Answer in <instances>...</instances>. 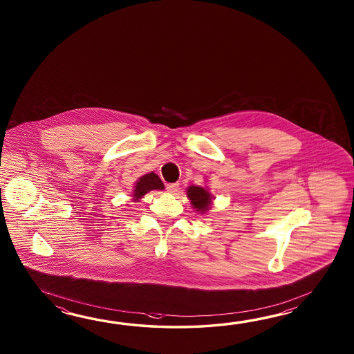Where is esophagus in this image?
<instances>
[{"instance_id":"1","label":"esophagus","mask_w":354,"mask_h":354,"mask_svg":"<svg viewBox=\"0 0 354 354\" xmlns=\"http://www.w3.org/2000/svg\"><path fill=\"white\" fill-rule=\"evenodd\" d=\"M178 187H180V185H178V183H169V185H167V192H169V194H176V192L178 191Z\"/></svg>"}]
</instances>
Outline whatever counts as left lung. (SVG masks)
I'll list each match as a JSON object with an SVG mask.
<instances>
[{"mask_svg":"<svg viewBox=\"0 0 354 354\" xmlns=\"http://www.w3.org/2000/svg\"><path fill=\"white\" fill-rule=\"evenodd\" d=\"M187 197L194 209L198 211L200 214H205L210 210L212 196L207 191V188L201 187V186H189L187 188Z\"/></svg>","mask_w":354,"mask_h":354,"instance_id":"left-lung-1","label":"left lung"}]
</instances>
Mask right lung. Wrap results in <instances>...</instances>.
<instances>
[{
	"instance_id": "add662e5",
	"label": "right lung",
	"mask_w": 354,
	"mask_h": 354,
	"mask_svg": "<svg viewBox=\"0 0 354 354\" xmlns=\"http://www.w3.org/2000/svg\"><path fill=\"white\" fill-rule=\"evenodd\" d=\"M165 185L160 180L158 176L151 172V174H144L139 180H136L134 191H133V200L138 203L145 194H148L149 191L153 189H163Z\"/></svg>"
}]
</instances>
